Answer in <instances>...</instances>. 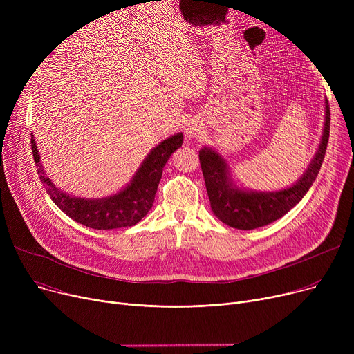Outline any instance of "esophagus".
<instances>
[{"label":"esophagus","instance_id":"esophagus-1","mask_svg":"<svg viewBox=\"0 0 354 354\" xmlns=\"http://www.w3.org/2000/svg\"><path fill=\"white\" fill-rule=\"evenodd\" d=\"M201 130H202V127H201L199 122L191 120V122L187 124V127H185V135H187L188 138H195V136L199 135Z\"/></svg>","mask_w":354,"mask_h":354}]
</instances>
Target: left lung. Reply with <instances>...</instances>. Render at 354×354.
I'll return each instance as SVG.
<instances>
[{"label":"left lung","mask_w":354,"mask_h":354,"mask_svg":"<svg viewBox=\"0 0 354 354\" xmlns=\"http://www.w3.org/2000/svg\"><path fill=\"white\" fill-rule=\"evenodd\" d=\"M324 127L317 152L303 176L281 191L257 192L236 187L231 179L227 160L215 149L203 146L199 151V162L214 215L232 228L248 231L268 225L294 208L317 178L326 155L330 133V107L327 99L324 102Z\"/></svg>","instance_id":"1"}]
</instances>
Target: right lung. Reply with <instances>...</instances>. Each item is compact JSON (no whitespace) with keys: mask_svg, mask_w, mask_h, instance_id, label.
<instances>
[{"mask_svg":"<svg viewBox=\"0 0 354 354\" xmlns=\"http://www.w3.org/2000/svg\"><path fill=\"white\" fill-rule=\"evenodd\" d=\"M182 142L183 135L179 132L155 146L143 159L132 180L119 192L104 198H80L63 192L47 176L40 163L34 136L31 135V149L37 172L53 202L73 221L93 230L104 231L133 227L151 211L163 167L171 155L182 146Z\"/></svg>","mask_w":354,"mask_h":354,"instance_id":"add662e5","label":"right lung"}]
</instances>
